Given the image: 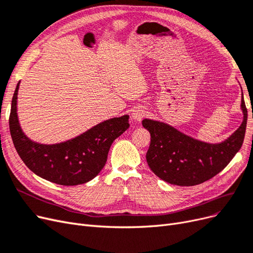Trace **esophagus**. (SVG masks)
Listing matches in <instances>:
<instances>
[{"mask_svg": "<svg viewBox=\"0 0 253 253\" xmlns=\"http://www.w3.org/2000/svg\"><path fill=\"white\" fill-rule=\"evenodd\" d=\"M146 113H147V111H146L144 108H136L132 112V119L135 122H140L143 120V118H145Z\"/></svg>", "mask_w": 253, "mask_h": 253, "instance_id": "34e87169", "label": "esophagus"}]
</instances>
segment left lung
Here are the masks:
<instances>
[{"instance_id": "left-lung-1", "label": "left lung", "mask_w": 253, "mask_h": 253, "mask_svg": "<svg viewBox=\"0 0 253 253\" xmlns=\"http://www.w3.org/2000/svg\"><path fill=\"white\" fill-rule=\"evenodd\" d=\"M241 106L242 125L219 144L194 140L167 124L145 119L142 124L151 136L146 160L153 173L170 184L194 186L221 172L241 149L245 137L247 108L243 96Z\"/></svg>"}]
</instances>
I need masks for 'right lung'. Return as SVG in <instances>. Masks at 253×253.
<instances>
[{
	"label": "right lung",
	"mask_w": 253,
	"mask_h": 253,
	"mask_svg": "<svg viewBox=\"0 0 253 253\" xmlns=\"http://www.w3.org/2000/svg\"><path fill=\"white\" fill-rule=\"evenodd\" d=\"M19 85L12 96L9 128L15 150L25 165L37 175L64 186L87 183L106 164L110 146L129 128L128 116L102 122L67 142L43 145L23 133L17 115Z\"/></svg>",
	"instance_id": "right-lung-1"
}]
</instances>
